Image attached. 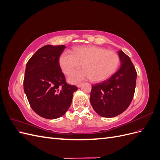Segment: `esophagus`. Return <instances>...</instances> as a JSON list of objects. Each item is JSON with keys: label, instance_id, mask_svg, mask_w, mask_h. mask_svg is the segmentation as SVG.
Returning a JSON list of instances; mask_svg holds the SVG:
<instances>
[{"label": "esophagus", "instance_id": "34e87169", "mask_svg": "<svg viewBox=\"0 0 160 160\" xmlns=\"http://www.w3.org/2000/svg\"><path fill=\"white\" fill-rule=\"evenodd\" d=\"M81 84H77V88H81Z\"/></svg>", "mask_w": 160, "mask_h": 160}]
</instances>
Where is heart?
Instances as JSON below:
<instances>
[{
    "mask_svg": "<svg viewBox=\"0 0 160 160\" xmlns=\"http://www.w3.org/2000/svg\"><path fill=\"white\" fill-rule=\"evenodd\" d=\"M59 63L66 75L71 74L83 64L84 69L74 72L69 77L68 80L71 83L88 79L99 82L109 79L115 73L119 65V57L116 52L103 47L80 46L74 48L72 52H62Z\"/></svg>",
    "mask_w": 160,
    "mask_h": 160,
    "instance_id": "b5f03b06",
    "label": "heart"
}]
</instances>
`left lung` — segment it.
I'll return each mask as SVG.
<instances>
[{"instance_id":"1","label":"left lung","mask_w":160,"mask_h":160,"mask_svg":"<svg viewBox=\"0 0 160 160\" xmlns=\"http://www.w3.org/2000/svg\"><path fill=\"white\" fill-rule=\"evenodd\" d=\"M121 66L109 79L92 85L90 102L103 118H113L127 109L133 99L137 72L130 58L118 51Z\"/></svg>"}]
</instances>
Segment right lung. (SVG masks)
<instances>
[{"label": "right lung", "mask_w": 160, "mask_h": 160, "mask_svg": "<svg viewBox=\"0 0 160 160\" xmlns=\"http://www.w3.org/2000/svg\"><path fill=\"white\" fill-rule=\"evenodd\" d=\"M65 45H47L28 60L23 86L31 108L45 119H57L65 114L78 88L66 83L59 63Z\"/></svg>", "instance_id": "add662e5"}]
</instances>
